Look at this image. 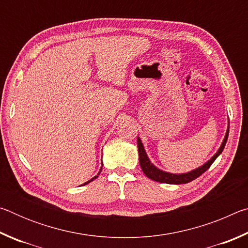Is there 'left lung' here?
Segmentation results:
<instances>
[{
    "instance_id": "left-lung-1",
    "label": "left lung",
    "mask_w": 248,
    "mask_h": 248,
    "mask_svg": "<svg viewBox=\"0 0 248 248\" xmlns=\"http://www.w3.org/2000/svg\"><path fill=\"white\" fill-rule=\"evenodd\" d=\"M228 136H229V130L226 132V136L223 140V143H222L221 148L217 151V154L213 156L209 162L205 163L204 165H202L199 169H197L195 170L190 171V173L187 174H170V173H165V171H162L157 170L154 165L151 164V162L149 161L148 156H146L145 151L143 149V145L141 143V140L138 138V151H139V162H140V166L143 173L148 176L150 179L155 180V182H159V183H165V184H187L190 183L192 180L196 179L197 177H199L200 175H202L205 170H207L210 166L212 165V163L216 161V158L219 156V155L222 153L224 146L226 144V141H228Z\"/></svg>"
}]
</instances>
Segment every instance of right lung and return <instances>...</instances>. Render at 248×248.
I'll return each mask as SVG.
<instances>
[{
	"label": "right lung",
	"mask_w": 248,
	"mask_h": 248,
	"mask_svg": "<svg viewBox=\"0 0 248 248\" xmlns=\"http://www.w3.org/2000/svg\"><path fill=\"white\" fill-rule=\"evenodd\" d=\"M99 173H100V171H99ZM99 173H98V174H97V176H95V177H94V178H92V179H91V180H89V182H86V183H85V184H84V185H86V184H89V183H91V182H92V180H94V179H95V178H97V177H98V175H99Z\"/></svg>",
	"instance_id": "add662e5"
}]
</instances>
